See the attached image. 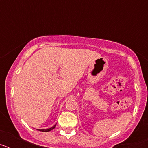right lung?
<instances>
[{
    "label": "right lung",
    "instance_id": "add662e5",
    "mask_svg": "<svg viewBox=\"0 0 148 148\" xmlns=\"http://www.w3.org/2000/svg\"><path fill=\"white\" fill-rule=\"evenodd\" d=\"M56 125H54V126L53 127H50V128H48V129H46V130H44V129H39L38 130H40V131H42V132H49V131H50V130H53V129H54L55 127H56Z\"/></svg>",
    "mask_w": 148,
    "mask_h": 148
}]
</instances>
